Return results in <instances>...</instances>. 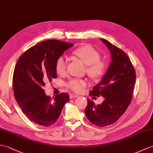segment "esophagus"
I'll return each instance as SVG.
<instances>
[{"label":"esophagus","instance_id":"obj_1","mask_svg":"<svg viewBox=\"0 0 153 153\" xmlns=\"http://www.w3.org/2000/svg\"><path fill=\"white\" fill-rule=\"evenodd\" d=\"M77 97V95L75 94H70V99H72V98H76Z\"/></svg>","mask_w":153,"mask_h":153}]
</instances>
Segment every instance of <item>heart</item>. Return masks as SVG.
I'll list each match as a JSON object with an SVG mask.
<instances>
[{
  "instance_id": "heart-1",
  "label": "heart",
  "mask_w": 153,
  "mask_h": 153,
  "mask_svg": "<svg viewBox=\"0 0 153 153\" xmlns=\"http://www.w3.org/2000/svg\"><path fill=\"white\" fill-rule=\"evenodd\" d=\"M74 53L87 65L86 72L90 77L94 79H98L104 75L106 66L104 62L100 60V53L92 46L85 45L79 48L74 51ZM55 69L56 72L60 75L66 72V59L64 56H59L56 59ZM86 85V81L85 80L72 79L67 83V87L76 93H79Z\"/></svg>"
}]
</instances>
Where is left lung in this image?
Wrapping results in <instances>:
<instances>
[{
    "label": "left lung",
    "mask_w": 153,
    "mask_h": 153,
    "mask_svg": "<svg viewBox=\"0 0 153 153\" xmlns=\"http://www.w3.org/2000/svg\"><path fill=\"white\" fill-rule=\"evenodd\" d=\"M100 40L109 49L111 62L101 81L93 88L89 95L102 96L104 100L96 105L88 98L85 113L92 124L103 127L115 123L126 111L132 101L136 76L126 53L105 39Z\"/></svg>",
    "instance_id": "obj_1"
}]
</instances>
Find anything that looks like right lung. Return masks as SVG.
Segmentation results:
<instances>
[{"instance_id": "1", "label": "right lung", "mask_w": 153, "mask_h": 153, "mask_svg": "<svg viewBox=\"0 0 153 153\" xmlns=\"http://www.w3.org/2000/svg\"><path fill=\"white\" fill-rule=\"evenodd\" d=\"M74 45L57 40L43 41L20 56L14 69V97L21 110L32 122L50 126L59 118L69 94L62 93L52 99L45 94L44 86L56 78V59Z\"/></svg>"}]
</instances>
